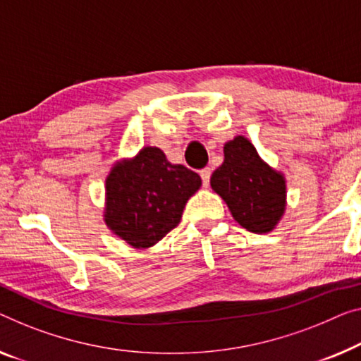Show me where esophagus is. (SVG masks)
I'll return each mask as SVG.
<instances>
[{
	"label": "esophagus",
	"mask_w": 361,
	"mask_h": 361,
	"mask_svg": "<svg viewBox=\"0 0 361 361\" xmlns=\"http://www.w3.org/2000/svg\"><path fill=\"white\" fill-rule=\"evenodd\" d=\"M211 175H212V171H211V169H202L201 170V178H202V185L204 186H209V181H211Z\"/></svg>",
	"instance_id": "1"
}]
</instances>
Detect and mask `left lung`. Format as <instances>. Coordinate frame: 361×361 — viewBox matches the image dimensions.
<instances>
[{
  "label": "left lung",
  "mask_w": 361,
  "mask_h": 361,
  "mask_svg": "<svg viewBox=\"0 0 361 361\" xmlns=\"http://www.w3.org/2000/svg\"><path fill=\"white\" fill-rule=\"evenodd\" d=\"M211 186L248 232H272L285 212L283 175L269 166L245 136L225 144L224 164L212 173Z\"/></svg>",
  "instance_id": "8db88e82"
}]
</instances>
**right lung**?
<instances>
[{"label": "right lung", "mask_w": 361, "mask_h": 361, "mask_svg": "<svg viewBox=\"0 0 361 361\" xmlns=\"http://www.w3.org/2000/svg\"><path fill=\"white\" fill-rule=\"evenodd\" d=\"M199 188L196 171L170 164L159 147H142L136 157L113 165L106 176V227L133 248H150L180 224Z\"/></svg>", "instance_id": "1"}]
</instances>
